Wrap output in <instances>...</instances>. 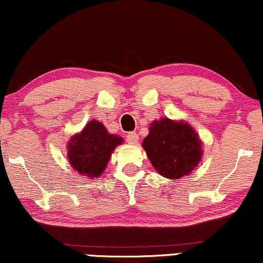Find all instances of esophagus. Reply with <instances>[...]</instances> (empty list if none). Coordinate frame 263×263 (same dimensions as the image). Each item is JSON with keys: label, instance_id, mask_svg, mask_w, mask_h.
<instances>
[{"label": "esophagus", "instance_id": "esophagus-1", "mask_svg": "<svg viewBox=\"0 0 263 263\" xmlns=\"http://www.w3.org/2000/svg\"><path fill=\"white\" fill-rule=\"evenodd\" d=\"M125 139H126V141L129 142V144H137L138 140H139V137H138L137 133L133 132V133H128Z\"/></svg>", "mask_w": 263, "mask_h": 263}]
</instances>
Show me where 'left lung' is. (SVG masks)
I'll return each instance as SVG.
<instances>
[{"instance_id":"1","label":"left lung","mask_w":263,"mask_h":263,"mask_svg":"<svg viewBox=\"0 0 263 263\" xmlns=\"http://www.w3.org/2000/svg\"><path fill=\"white\" fill-rule=\"evenodd\" d=\"M142 146L155 170L170 179L189 174L202 155V144L195 130L186 123L168 118L152 123Z\"/></svg>"}]
</instances>
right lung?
Listing matches in <instances>:
<instances>
[{"instance_id":"add662e5","label":"right lung","mask_w":263,"mask_h":263,"mask_svg":"<svg viewBox=\"0 0 263 263\" xmlns=\"http://www.w3.org/2000/svg\"><path fill=\"white\" fill-rule=\"evenodd\" d=\"M122 141V138L109 134L102 123L91 121L68 142V160L83 176L99 177L108 163L112 151Z\"/></svg>"}]
</instances>
